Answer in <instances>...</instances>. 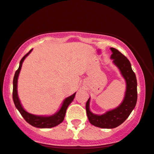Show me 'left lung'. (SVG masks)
Here are the masks:
<instances>
[{"label":"left lung","mask_w":154,"mask_h":154,"mask_svg":"<svg viewBox=\"0 0 154 154\" xmlns=\"http://www.w3.org/2000/svg\"><path fill=\"white\" fill-rule=\"evenodd\" d=\"M111 59L116 65L126 82V91L122 102L113 109L104 114H95L90 111V97L86 103L87 115L90 124L103 129H114L121 125L129 117L135 108L137 101V81L135 73L132 70L129 60L118 50L111 48Z\"/></svg>","instance_id":"obj_1"}]
</instances>
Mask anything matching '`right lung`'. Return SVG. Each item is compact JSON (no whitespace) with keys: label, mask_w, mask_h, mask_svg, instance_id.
Wrapping results in <instances>:
<instances>
[{"label":"right lung","mask_w":154,"mask_h":154,"mask_svg":"<svg viewBox=\"0 0 154 154\" xmlns=\"http://www.w3.org/2000/svg\"><path fill=\"white\" fill-rule=\"evenodd\" d=\"M32 50H30L28 53H27L21 59L20 62V65H19L18 69H17L15 73L14 78H13V102H14L15 107L19 111L20 114L24 118V119L32 125L34 127L37 128H41V129H49V128H52L54 126H57L58 124H61L63 122L64 119H65V116L66 114V111L69 104H71L75 97V93L72 94L71 96L67 97L64 100L63 104H62L61 107L60 109L57 111V112L54 113V114L50 116H40V115H35V114H30L25 111L24 108L23 107L22 104H21L20 101L19 100L18 94H17V79H18L19 74H20L21 67H22V65L23 61H24L25 58H26L29 55V54L32 52Z\"/></svg>","instance_id":"obj_1"}]
</instances>
